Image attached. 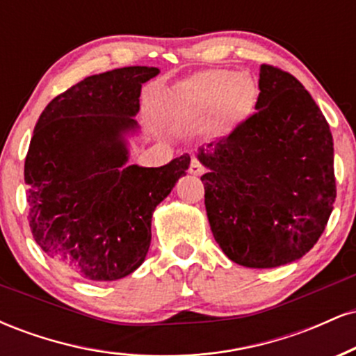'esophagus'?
Masks as SVG:
<instances>
[{"instance_id": "obj_1", "label": "esophagus", "mask_w": 356, "mask_h": 356, "mask_svg": "<svg viewBox=\"0 0 356 356\" xmlns=\"http://www.w3.org/2000/svg\"><path fill=\"white\" fill-rule=\"evenodd\" d=\"M189 172H191L192 175H202V174H204V165L201 164V162L197 161V159H192V161H191Z\"/></svg>"}]
</instances>
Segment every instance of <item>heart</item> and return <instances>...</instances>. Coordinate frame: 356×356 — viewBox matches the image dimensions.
I'll list each match as a JSON object with an SVG mask.
<instances>
[{
    "label": "heart",
    "mask_w": 356,
    "mask_h": 356,
    "mask_svg": "<svg viewBox=\"0 0 356 356\" xmlns=\"http://www.w3.org/2000/svg\"><path fill=\"white\" fill-rule=\"evenodd\" d=\"M254 81L231 70H207L179 81L167 95V108L175 117L207 122L212 136H226L256 105Z\"/></svg>",
    "instance_id": "heart-1"
}]
</instances>
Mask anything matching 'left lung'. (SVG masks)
<instances>
[{
  "instance_id": "1",
  "label": "left lung",
  "mask_w": 356,
  "mask_h": 356,
  "mask_svg": "<svg viewBox=\"0 0 356 356\" xmlns=\"http://www.w3.org/2000/svg\"><path fill=\"white\" fill-rule=\"evenodd\" d=\"M256 112L229 137L199 147L216 243L246 268L303 257L325 231L337 197L333 137L295 76L259 68Z\"/></svg>"
}]
</instances>
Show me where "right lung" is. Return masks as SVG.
<instances>
[{
    "mask_svg": "<svg viewBox=\"0 0 356 356\" xmlns=\"http://www.w3.org/2000/svg\"><path fill=\"white\" fill-rule=\"evenodd\" d=\"M159 73L124 67L87 76L35 125L24 161L31 232L44 254L85 280H122L144 263L155 207L189 169V154L129 165L142 85Z\"/></svg>",
    "mask_w": 356,
    "mask_h": 356,
    "instance_id": "right-lung-1",
    "label": "right lung"
}]
</instances>
